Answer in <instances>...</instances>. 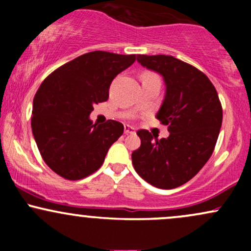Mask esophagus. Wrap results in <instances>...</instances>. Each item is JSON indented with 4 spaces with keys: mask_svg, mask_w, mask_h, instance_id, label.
<instances>
[{
    "mask_svg": "<svg viewBox=\"0 0 251 251\" xmlns=\"http://www.w3.org/2000/svg\"><path fill=\"white\" fill-rule=\"evenodd\" d=\"M134 127H132V126H129V125H125L124 126V132H125L126 134H128V133H134Z\"/></svg>",
    "mask_w": 251,
    "mask_h": 251,
    "instance_id": "obj_1",
    "label": "esophagus"
}]
</instances>
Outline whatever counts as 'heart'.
<instances>
[{
  "instance_id": "b5f03b06",
  "label": "heart",
  "mask_w": 251,
  "mask_h": 251,
  "mask_svg": "<svg viewBox=\"0 0 251 251\" xmlns=\"http://www.w3.org/2000/svg\"><path fill=\"white\" fill-rule=\"evenodd\" d=\"M148 74H150V73H148Z\"/></svg>"
}]
</instances>
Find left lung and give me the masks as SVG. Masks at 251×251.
I'll return each instance as SVG.
<instances>
[{
    "label": "left lung",
    "instance_id": "obj_1",
    "mask_svg": "<svg viewBox=\"0 0 251 251\" xmlns=\"http://www.w3.org/2000/svg\"><path fill=\"white\" fill-rule=\"evenodd\" d=\"M138 62L164 77L166 91L157 119L170 135L158 139L139 129L140 148L132 152L137 174L159 189L183 185L211 157L223 111L215 86L200 70L171 55H138Z\"/></svg>",
    "mask_w": 251,
    "mask_h": 251
}]
</instances>
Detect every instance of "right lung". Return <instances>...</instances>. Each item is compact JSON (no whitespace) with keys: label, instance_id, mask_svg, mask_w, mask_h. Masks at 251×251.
<instances>
[{"label":"right lung","instance_id":"add662e5","mask_svg":"<svg viewBox=\"0 0 251 251\" xmlns=\"http://www.w3.org/2000/svg\"><path fill=\"white\" fill-rule=\"evenodd\" d=\"M134 61L135 54L91 51L43 80L34 97L31 131L42 159L55 174L79 180L102 165L124 125L116 120L97 125L89 114L94 103L108 99L112 80Z\"/></svg>","mask_w":251,"mask_h":251}]
</instances>
